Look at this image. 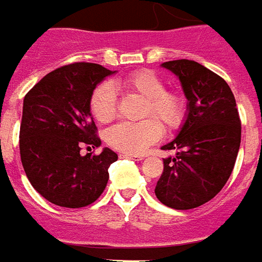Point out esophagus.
Segmentation results:
<instances>
[{
    "label": "esophagus",
    "instance_id": "34e87169",
    "mask_svg": "<svg viewBox=\"0 0 262 262\" xmlns=\"http://www.w3.org/2000/svg\"><path fill=\"white\" fill-rule=\"evenodd\" d=\"M122 158H128V159H134V161H142L144 157L142 155H135V154H121Z\"/></svg>",
    "mask_w": 262,
    "mask_h": 262
}]
</instances>
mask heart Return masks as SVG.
<instances>
[{
  "label": "heart",
  "mask_w": 262,
  "mask_h": 262,
  "mask_svg": "<svg viewBox=\"0 0 262 262\" xmlns=\"http://www.w3.org/2000/svg\"><path fill=\"white\" fill-rule=\"evenodd\" d=\"M116 87L135 93L145 98L140 122H118L107 131V142L114 149L124 154H140L155 144L162 137V126L168 131L181 127L186 116V103L181 93L166 90L164 80L151 70H138L129 73L116 83L104 81L98 84L92 94L90 107L93 116L100 122L111 121L117 114Z\"/></svg>",
  "instance_id": "1"
}]
</instances>
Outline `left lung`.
<instances>
[{
	"label": "left lung",
	"instance_id": "1",
	"mask_svg": "<svg viewBox=\"0 0 262 262\" xmlns=\"http://www.w3.org/2000/svg\"><path fill=\"white\" fill-rule=\"evenodd\" d=\"M175 73L187 98L179 134L164 151V172L155 187L161 203L176 210L205 205L229 181L240 149L241 121L234 94L224 79L194 60L162 63Z\"/></svg>",
	"mask_w": 262,
	"mask_h": 262
}]
</instances>
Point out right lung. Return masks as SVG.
<instances>
[{
	"label": "right lung",
	"instance_id": "obj_1",
	"mask_svg": "<svg viewBox=\"0 0 262 262\" xmlns=\"http://www.w3.org/2000/svg\"><path fill=\"white\" fill-rule=\"evenodd\" d=\"M108 69L77 62L46 75L24 98L19 152L33 189L62 207L92 205L104 192L108 166L118 157L110 148L80 155L81 148L100 146L90 113L93 90Z\"/></svg>",
	"mask_w": 262,
	"mask_h": 262
}]
</instances>
